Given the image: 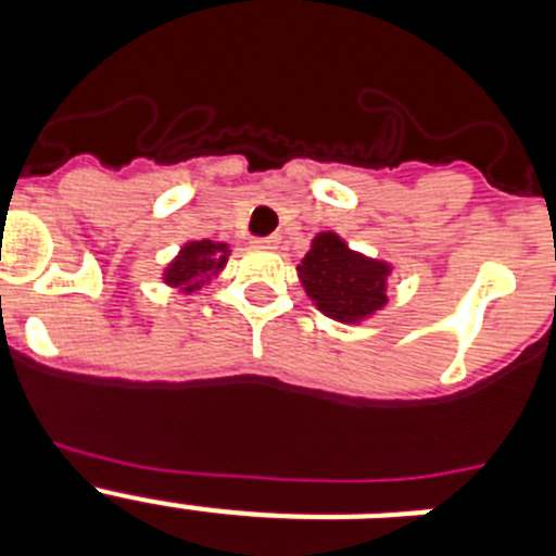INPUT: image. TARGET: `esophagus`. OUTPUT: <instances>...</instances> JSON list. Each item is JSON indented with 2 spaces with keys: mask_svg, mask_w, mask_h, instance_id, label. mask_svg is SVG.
Returning <instances> with one entry per match:
<instances>
[{
  "mask_svg": "<svg viewBox=\"0 0 556 556\" xmlns=\"http://www.w3.org/2000/svg\"><path fill=\"white\" fill-rule=\"evenodd\" d=\"M255 248H264V250H275L278 248V236H264V239H255Z\"/></svg>",
  "mask_w": 556,
  "mask_h": 556,
  "instance_id": "1",
  "label": "esophagus"
}]
</instances>
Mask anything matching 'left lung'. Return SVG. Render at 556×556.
<instances>
[{
	"instance_id": "left-lung-1",
	"label": "left lung",
	"mask_w": 556,
	"mask_h": 556,
	"mask_svg": "<svg viewBox=\"0 0 556 556\" xmlns=\"http://www.w3.org/2000/svg\"><path fill=\"white\" fill-rule=\"evenodd\" d=\"M298 275L314 306L339 323L365 320L387 303L390 264L356 253L337 233L314 236Z\"/></svg>"
}]
</instances>
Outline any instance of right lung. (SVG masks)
Instances as JSON below:
<instances>
[{"instance_id": "right-lung-1", "label": "right lung", "mask_w": 556, "mask_h": 556, "mask_svg": "<svg viewBox=\"0 0 556 556\" xmlns=\"http://www.w3.org/2000/svg\"><path fill=\"white\" fill-rule=\"evenodd\" d=\"M228 253V244L211 242V239L184 244L178 258L164 269V281L180 292H194L225 267Z\"/></svg>"}]
</instances>
